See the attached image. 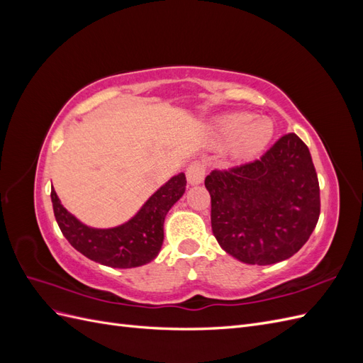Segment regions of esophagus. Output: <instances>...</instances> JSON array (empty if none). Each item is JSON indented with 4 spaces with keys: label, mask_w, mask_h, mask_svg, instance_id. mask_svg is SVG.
<instances>
[{
    "label": "esophagus",
    "mask_w": 363,
    "mask_h": 363,
    "mask_svg": "<svg viewBox=\"0 0 363 363\" xmlns=\"http://www.w3.org/2000/svg\"><path fill=\"white\" fill-rule=\"evenodd\" d=\"M204 174H206V168L203 162H192L188 169H186V179H188V183L195 186L200 184L204 180Z\"/></svg>",
    "instance_id": "1"
}]
</instances>
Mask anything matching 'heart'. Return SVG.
Returning a JSON list of instances; mask_svg holds the SVG:
<instances>
[{"label":"heart","mask_w":363,"mask_h":363,"mask_svg":"<svg viewBox=\"0 0 363 363\" xmlns=\"http://www.w3.org/2000/svg\"><path fill=\"white\" fill-rule=\"evenodd\" d=\"M213 140L227 145L235 159L248 160L267 148L274 135V125L268 118L251 119L247 113H232L213 125Z\"/></svg>","instance_id":"heart-1"}]
</instances>
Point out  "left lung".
I'll list each match as a JSON object with an SVG mask.
<instances>
[{"mask_svg":"<svg viewBox=\"0 0 363 363\" xmlns=\"http://www.w3.org/2000/svg\"><path fill=\"white\" fill-rule=\"evenodd\" d=\"M218 244L248 265L294 256L320 218V184L311 151L295 133L279 139L260 160L206 177Z\"/></svg>","mask_w":363,"mask_h":363,"instance_id":"1","label":"left lung"}]
</instances>
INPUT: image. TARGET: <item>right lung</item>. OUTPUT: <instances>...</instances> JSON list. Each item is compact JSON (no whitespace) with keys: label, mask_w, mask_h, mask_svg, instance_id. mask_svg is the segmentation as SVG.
Here are the masks:
<instances>
[{"label":"right lung","mask_w":363,"mask_h":363,"mask_svg":"<svg viewBox=\"0 0 363 363\" xmlns=\"http://www.w3.org/2000/svg\"><path fill=\"white\" fill-rule=\"evenodd\" d=\"M186 191L184 172L174 175L142 204L128 221L96 228L82 223L63 207L51 189L54 216L68 242L83 256L111 268H136L156 259L163 244V224Z\"/></svg>","instance_id":"obj_1"}]
</instances>
